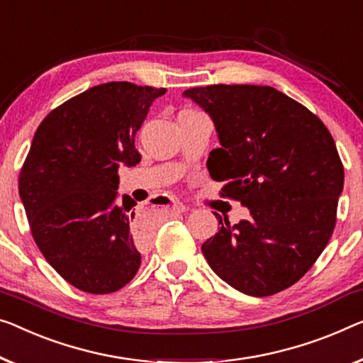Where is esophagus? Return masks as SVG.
<instances>
[{
  "label": "esophagus",
  "mask_w": 363,
  "mask_h": 363,
  "mask_svg": "<svg viewBox=\"0 0 363 363\" xmlns=\"http://www.w3.org/2000/svg\"><path fill=\"white\" fill-rule=\"evenodd\" d=\"M172 210H176V212H179V213L187 212V205L179 202V200H174V202H172Z\"/></svg>",
  "instance_id": "esophagus-1"
}]
</instances>
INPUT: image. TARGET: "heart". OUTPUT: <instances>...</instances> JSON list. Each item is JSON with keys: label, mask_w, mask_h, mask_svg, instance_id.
<instances>
[{"label": "heart", "mask_w": 363, "mask_h": 363, "mask_svg": "<svg viewBox=\"0 0 363 363\" xmlns=\"http://www.w3.org/2000/svg\"><path fill=\"white\" fill-rule=\"evenodd\" d=\"M184 111H192V109H184Z\"/></svg>", "instance_id": "1"}]
</instances>
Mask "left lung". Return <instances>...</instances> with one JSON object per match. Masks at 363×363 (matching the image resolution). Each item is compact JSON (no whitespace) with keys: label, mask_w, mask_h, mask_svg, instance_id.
<instances>
[{"label":"left lung","mask_w":363,"mask_h":363,"mask_svg":"<svg viewBox=\"0 0 363 363\" xmlns=\"http://www.w3.org/2000/svg\"><path fill=\"white\" fill-rule=\"evenodd\" d=\"M213 118L220 148L210 177L220 196L250 208V218L202 245L213 272L251 296L289 289L313 267L331 240L344 166L316 113L270 86L210 84L184 91Z\"/></svg>","instance_id":"1"}]
</instances>
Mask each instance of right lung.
Listing matches in <instances>:
<instances>
[{
	"label": "right lung",
	"instance_id": "1",
	"mask_svg": "<svg viewBox=\"0 0 363 363\" xmlns=\"http://www.w3.org/2000/svg\"><path fill=\"white\" fill-rule=\"evenodd\" d=\"M164 88L112 81L55 107L40 122L19 172L30 233L47 262L86 294L135 277L148 231L133 199H117L118 167L140 163L135 135Z\"/></svg>",
	"mask_w": 363,
	"mask_h": 363
}]
</instances>
